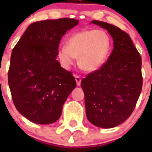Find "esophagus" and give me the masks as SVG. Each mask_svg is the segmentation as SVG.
Returning a JSON list of instances; mask_svg holds the SVG:
<instances>
[{"label":"esophagus","instance_id":"esophagus-1","mask_svg":"<svg viewBox=\"0 0 152 152\" xmlns=\"http://www.w3.org/2000/svg\"><path fill=\"white\" fill-rule=\"evenodd\" d=\"M75 79H76V84H77V86L80 85V82H81L80 76H78V75H76V76H75Z\"/></svg>","mask_w":152,"mask_h":152}]
</instances>
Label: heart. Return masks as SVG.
<instances>
[{"instance_id": "b5f03b06", "label": "heart", "mask_w": 152, "mask_h": 152, "mask_svg": "<svg viewBox=\"0 0 152 152\" xmlns=\"http://www.w3.org/2000/svg\"><path fill=\"white\" fill-rule=\"evenodd\" d=\"M111 48L110 36L102 30H83L67 39L65 46L58 49V58L64 68L78 58L79 65L87 72L100 69L106 62Z\"/></svg>"}]
</instances>
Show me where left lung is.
I'll return each mask as SVG.
<instances>
[{
  "instance_id": "left-lung-1",
  "label": "left lung",
  "mask_w": 152,
  "mask_h": 152,
  "mask_svg": "<svg viewBox=\"0 0 152 152\" xmlns=\"http://www.w3.org/2000/svg\"><path fill=\"white\" fill-rule=\"evenodd\" d=\"M91 23L107 30L113 50L107 61L81 81L86 114L91 124L110 129L123 123L134 110L142 90L141 57L126 32L99 20Z\"/></svg>"
}]
</instances>
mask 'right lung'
Segmentation results:
<instances>
[{
	"label": "right lung",
	"mask_w": 152,
	"mask_h": 152,
	"mask_svg": "<svg viewBox=\"0 0 152 152\" xmlns=\"http://www.w3.org/2000/svg\"><path fill=\"white\" fill-rule=\"evenodd\" d=\"M79 20L70 18L34 22L11 55L8 81L15 108L37 124L55 122L76 80L57 60L61 39Z\"/></svg>",
	"instance_id": "obj_1"
}]
</instances>
